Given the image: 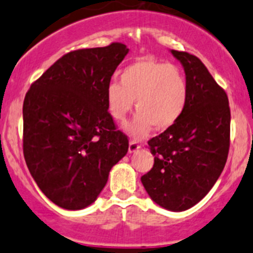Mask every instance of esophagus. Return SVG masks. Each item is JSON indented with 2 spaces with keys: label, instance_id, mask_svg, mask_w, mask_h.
<instances>
[{
  "label": "esophagus",
  "instance_id": "34e87169",
  "mask_svg": "<svg viewBox=\"0 0 253 253\" xmlns=\"http://www.w3.org/2000/svg\"><path fill=\"white\" fill-rule=\"evenodd\" d=\"M139 148H141V146H139V144H138V142L129 141V146H128V152H129V153H134V152L138 151Z\"/></svg>",
  "mask_w": 253,
  "mask_h": 253
}]
</instances>
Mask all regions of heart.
Wrapping results in <instances>:
<instances>
[{
  "mask_svg": "<svg viewBox=\"0 0 253 253\" xmlns=\"http://www.w3.org/2000/svg\"><path fill=\"white\" fill-rule=\"evenodd\" d=\"M134 106L138 114L126 126L136 138L147 136L152 127L163 131L173 126L188 102V82L175 65L149 56L127 65L120 83H110L106 105L110 116L124 122Z\"/></svg>",
  "mask_w": 253,
  "mask_h": 253,
  "instance_id": "obj_1",
  "label": "heart"
}]
</instances>
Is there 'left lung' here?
<instances>
[{"instance_id":"left-lung-1","label":"left lung","mask_w":253,"mask_h":253,"mask_svg":"<svg viewBox=\"0 0 253 253\" xmlns=\"http://www.w3.org/2000/svg\"><path fill=\"white\" fill-rule=\"evenodd\" d=\"M188 82V102L180 119L148 141L153 168L142 175L156 204L184 211L200 202L219 179L230 148L227 95L199 58L170 50Z\"/></svg>"}]
</instances>
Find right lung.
Segmentation results:
<instances>
[{
    "mask_svg": "<svg viewBox=\"0 0 253 253\" xmlns=\"http://www.w3.org/2000/svg\"><path fill=\"white\" fill-rule=\"evenodd\" d=\"M127 53L122 43L70 51L24 97L27 167L44 195L63 209L91 205L128 151L106 105L110 80Z\"/></svg>",
    "mask_w": 253,
    "mask_h": 253,
    "instance_id": "obj_1",
    "label": "right lung"
}]
</instances>
